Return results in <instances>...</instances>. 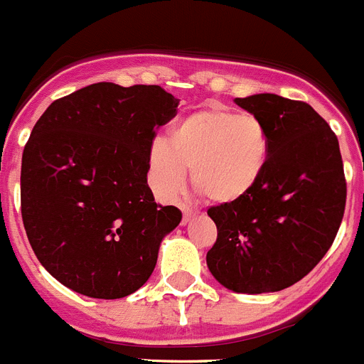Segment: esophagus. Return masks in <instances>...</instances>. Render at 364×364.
<instances>
[{"instance_id":"esophagus-1","label":"esophagus","mask_w":364,"mask_h":364,"mask_svg":"<svg viewBox=\"0 0 364 364\" xmlns=\"http://www.w3.org/2000/svg\"><path fill=\"white\" fill-rule=\"evenodd\" d=\"M182 213H184V218H182V223H188L191 222V218H195L196 216V211H193L191 208H188V205H182Z\"/></svg>"}]
</instances>
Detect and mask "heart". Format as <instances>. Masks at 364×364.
Here are the masks:
<instances>
[{"mask_svg":"<svg viewBox=\"0 0 364 364\" xmlns=\"http://www.w3.org/2000/svg\"><path fill=\"white\" fill-rule=\"evenodd\" d=\"M269 151V133L258 117L208 106L178 119L169 128L168 144H153L149 166L166 195L178 191L191 171L198 195L213 204H235L262 180Z\"/></svg>","mask_w":364,"mask_h":364,"instance_id":"1","label":"heart"}]
</instances>
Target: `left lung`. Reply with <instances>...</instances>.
Returning a JSON list of instances; mask_svg holds the SVG:
<instances>
[{
  "mask_svg": "<svg viewBox=\"0 0 364 364\" xmlns=\"http://www.w3.org/2000/svg\"><path fill=\"white\" fill-rule=\"evenodd\" d=\"M235 102L265 124L271 151L247 196L208 211L218 238L205 259L229 291L278 292L309 274L338 235L346 204L341 151L336 133L306 102L274 93Z\"/></svg>",
  "mask_w": 364,
  "mask_h": 364,
  "instance_id": "1",
  "label": "left lung"
}]
</instances>
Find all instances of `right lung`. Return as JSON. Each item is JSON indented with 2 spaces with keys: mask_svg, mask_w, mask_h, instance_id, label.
Segmentation results:
<instances>
[{
  "mask_svg": "<svg viewBox=\"0 0 364 364\" xmlns=\"http://www.w3.org/2000/svg\"><path fill=\"white\" fill-rule=\"evenodd\" d=\"M178 99L156 85L97 82L53 101L21 160V216L46 271L88 298L139 291L182 220L148 186L155 129Z\"/></svg>",
  "mask_w": 364,
  "mask_h": 364,
  "instance_id": "obj_1",
  "label": "right lung"
}]
</instances>
